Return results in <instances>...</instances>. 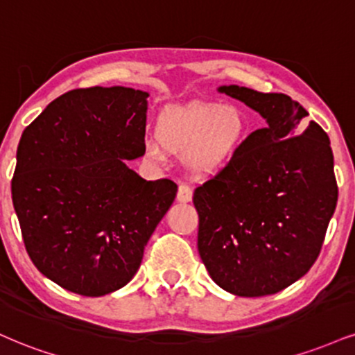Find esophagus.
<instances>
[{"mask_svg": "<svg viewBox=\"0 0 355 355\" xmlns=\"http://www.w3.org/2000/svg\"><path fill=\"white\" fill-rule=\"evenodd\" d=\"M191 198H193V191L189 185H185V183H182L180 187H178V193H177V200L180 203H189L191 202Z\"/></svg>", "mask_w": 355, "mask_h": 355, "instance_id": "esophagus-1", "label": "esophagus"}]
</instances>
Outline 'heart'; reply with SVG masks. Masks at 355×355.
Masks as SVG:
<instances>
[{
  "mask_svg": "<svg viewBox=\"0 0 355 355\" xmlns=\"http://www.w3.org/2000/svg\"><path fill=\"white\" fill-rule=\"evenodd\" d=\"M155 140H145L148 159L162 162L164 150L182 155L193 177H213L236 159L248 137L246 114L233 104L195 102L162 110Z\"/></svg>",
  "mask_w": 355,
  "mask_h": 355,
  "instance_id": "heart-1",
  "label": "heart"
}]
</instances>
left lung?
Returning <instances> with one entry per match:
<instances>
[{"instance_id": "8db88e82", "label": "left lung", "mask_w": 355, "mask_h": 355, "mask_svg": "<svg viewBox=\"0 0 355 355\" xmlns=\"http://www.w3.org/2000/svg\"><path fill=\"white\" fill-rule=\"evenodd\" d=\"M216 91L253 109L264 129L232 164L195 190L198 253L225 291L259 297L311 270L337 205L334 155L322 127L286 94L241 85Z\"/></svg>"}]
</instances>
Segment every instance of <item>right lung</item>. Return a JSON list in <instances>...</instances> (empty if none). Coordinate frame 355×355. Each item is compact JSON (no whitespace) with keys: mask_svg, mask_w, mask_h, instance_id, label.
Wrapping results in <instances>:
<instances>
[{"mask_svg":"<svg viewBox=\"0 0 355 355\" xmlns=\"http://www.w3.org/2000/svg\"><path fill=\"white\" fill-rule=\"evenodd\" d=\"M147 97L123 85L74 89L21 135L11 193L24 245L67 291L123 288L177 196L172 180L147 182L125 164L145 153Z\"/></svg>","mask_w":355,"mask_h":355,"instance_id":"right-lung-1","label":"right lung"}]
</instances>
